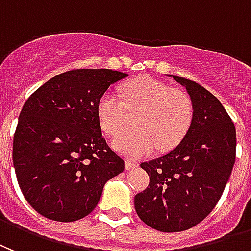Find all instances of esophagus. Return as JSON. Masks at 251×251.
I'll return each mask as SVG.
<instances>
[{
  "mask_svg": "<svg viewBox=\"0 0 251 251\" xmlns=\"http://www.w3.org/2000/svg\"><path fill=\"white\" fill-rule=\"evenodd\" d=\"M135 167H138V163H136V162H132V160H129V159L126 160V170H131V168Z\"/></svg>",
  "mask_w": 251,
  "mask_h": 251,
  "instance_id": "obj_1",
  "label": "esophagus"
}]
</instances>
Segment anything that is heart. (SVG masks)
<instances>
[{
  "instance_id": "obj_1",
  "label": "heart",
  "mask_w": 251,
  "mask_h": 251,
  "mask_svg": "<svg viewBox=\"0 0 251 251\" xmlns=\"http://www.w3.org/2000/svg\"><path fill=\"white\" fill-rule=\"evenodd\" d=\"M120 95L104 92L96 104V116L104 132L115 135L126 124V108L138 112L136 131H124L112 139V147L128 158H142L160 150H171L184 138L194 119V105L187 93L173 89L152 77L131 80Z\"/></svg>"
}]
</instances>
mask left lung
Listing matches in <instances>:
<instances>
[{
  "instance_id": "left-lung-1",
  "label": "left lung",
  "mask_w": 251,
  "mask_h": 251,
  "mask_svg": "<svg viewBox=\"0 0 251 251\" xmlns=\"http://www.w3.org/2000/svg\"><path fill=\"white\" fill-rule=\"evenodd\" d=\"M186 88L194 119L184 138L160 158L140 167L150 176L135 195V210L150 227L176 233L191 228L213 211L235 162V127L218 99L206 88L168 75Z\"/></svg>"
}]
</instances>
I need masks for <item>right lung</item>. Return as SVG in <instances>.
<instances>
[{
	"mask_svg": "<svg viewBox=\"0 0 251 251\" xmlns=\"http://www.w3.org/2000/svg\"><path fill=\"white\" fill-rule=\"evenodd\" d=\"M128 75L75 69L41 85L24 104L13 164L24 197L38 214L73 222L98 206L104 184L123 173L96 116L99 98Z\"/></svg>",
	"mask_w": 251,
	"mask_h": 251,
	"instance_id": "1",
	"label": "right lung"
}]
</instances>
